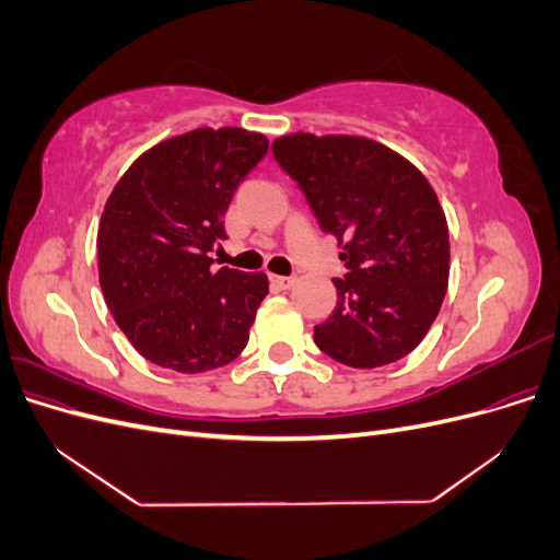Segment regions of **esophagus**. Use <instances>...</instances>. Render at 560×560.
Segmentation results:
<instances>
[{
    "label": "esophagus",
    "instance_id": "obj_1",
    "mask_svg": "<svg viewBox=\"0 0 560 560\" xmlns=\"http://www.w3.org/2000/svg\"><path fill=\"white\" fill-rule=\"evenodd\" d=\"M270 282L280 287V290H292L296 278H292V276H270Z\"/></svg>",
    "mask_w": 560,
    "mask_h": 560
}]
</instances>
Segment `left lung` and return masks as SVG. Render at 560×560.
I'll return each mask as SVG.
<instances>
[{
    "mask_svg": "<svg viewBox=\"0 0 560 560\" xmlns=\"http://www.w3.org/2000/svg\"><path fill=\"white\" fill-rule=\"evenodd\" d=\"M273 156L343 245L348 273L334 280L336 308L315 327L317 348L354 369L406 358L448 287V226L430 182L397 151L354 135H284Z\"/></svg>",
    "mask_w": 560,
    "mask_h": 560,
    "instance_id": "left-lung-1",
    "label": "left lung"
}]
</instances>
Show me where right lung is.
<instances>
[{"label": "right lung", "instance_id": "1", "mask_svg": "<svg viewBox=\"0 0 560 560\" xmlns=\"http://www.w3.org/2000/svg\"><path fill=\"white\" fill-rule=\"evenodd\" d=\"M266 151L261 132L196 128L144 151L114 186L97 229L100 287L144 360L200 374L245 350L268 278L214 268L210 252Z\"/></svg>", "mask_w": 560, "mask_h": 560}]
</instances>
